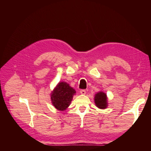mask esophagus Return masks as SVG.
<instances>
[{
	"label": "esophagus",
	"mask_w": 151,
	"mask_h": 151,
	"mask_svg": "<svg viewBox=\"0 0 151 151\" xmlns=\"http://www.w3.org/2000/svg\"><path fill=\"white\" fill-rule=\"evenodd\" d=\"M80 93H81V94H82V95H85L86 91L85 89H81V90L80 91Z\"/></svg>",
	"instance_id": "1"
}]
</instances>
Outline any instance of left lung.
I'll return each mask as SVG.
<instances>
[{
    "label": "left lung",
    "mask_w": 151,
    "mask_h": 151,
    "mask_svg": "<svg viewBox=\"0 0 151 151\" xmlns=\"http://www.w3.org/2000/svg\"><path fill=\"white\" fill-rule=\"evenodd\" d=\"M95 103L97 107L100 109H105L108 106L107 96L105 93L100 91L95 95Z\"/></svg>",
    "instance_id": "left-lung-1"
}]
</instances>
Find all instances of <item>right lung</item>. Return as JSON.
<instances>
[{"instance_id": "1", "label": "right lung", "mask_w": 151, "mask_h": 151, "mask_svg": "<svg viewBox=\"0 0 151 151\" xmlns=\"http://www.w3.org/2000/svg\"><path fill=\"white\" fill-rule=\"evenodd\" d=\"M76 91L65 82H59L51 93L52 104L58 110L64 111L69 107Z\"/></svg>"}]
</instances>
